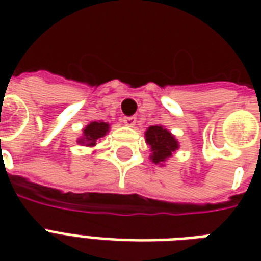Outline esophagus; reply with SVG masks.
Segmentation results:
<instances>
[{"instance_id":"obj_1","label":"esophagus","mask_w":261,"mask_h":261,"mask_svg":"<svg viewBox=\"0 0 261 261\" xmlns=\"http://www.w3.org/2000/svg\"><path fill=\"white\" fill-rule=\"evenodd\" d=\"M136 117H133V116H131V117H124V119H123V123H124L125 125H128V127H133V125L136 124Z\"/></svg>"}]
</instances>
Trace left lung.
<instances>
[{"mask_svg":"<svg viewBox=\"0 0 261 261\" xmlns=\"http://www.w3.org/2000/svg\"><path fill=\"white\" fill-rule=\"evenodd\" d=\"M145 141L151 147V159L153 164H164L179 148L175 136L162 125H151L145 131Z\"/></svg>","mask_w":261,"mask_h":261,"instance_id":"left-lung-1","label":"left lung"}]
</instances>
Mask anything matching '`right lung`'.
Listing matches in <instances>:
<instances>
[{"instance_id":"1","label":"right lung","mask_w":261,"mask_h":261,"mask_svg":"<svg viewBox=\"0 0 261 261\" xmlns=\"http://www.w3.org/2000/svg\"><path fill=\"white\" fill-rule=\"evenodd\" d=\"M109 128H110L109 123H105V121H92V123H89L84 128L82 137L78 140V142L80 144H85L86 147H93V145H96L97 140H100L102 137L106 136Z\"/></svg>"}]
</instances>
